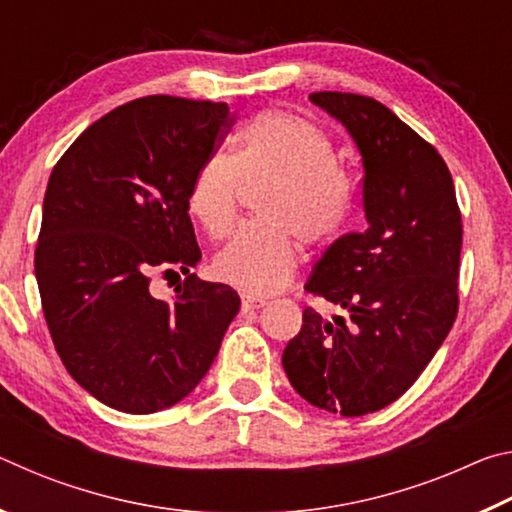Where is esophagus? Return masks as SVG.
I'll return each instance as SVG.
<instances>
[{
  "label": "esophagus",
  "instance_id": "esophagus-1",
  "mask_svg": "<svg viewBox=\"0 0 512 512\" xmlns=\"http://www.w3.org/2000/svg\"><path fill=\"white\" fill-rule=\"evenodd\" d=\"M264 305H266V300H262V298H253V296H241V309H244V311L262 309Z\"/></svg>",
  "mask_w": 512,
  "mask_h": 512
}]
</instances>
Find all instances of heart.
Here are the masks:
<instances>
[{"label":"heart","instance_id":"heart-1","mask_svg":"<svg viewBox=\"0 0 512 512\" xmlns=\"http://www.w3.org/2000/svg\"><path fill=\"white\" fill-rule=\"evenodd\" d=\"M246 183H268L257 198L262 221L241 225L216 253L212 271L248 296L280 291L300 250L325 246L352 212L354 185L329 137L311 121L268 110L246 124L232 151H216L198 167L189 187V212L210 237H225L235 223Z\"/></svg>","mask_w":512,"mask_h":512}]
</instances>
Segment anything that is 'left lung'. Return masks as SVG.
Returning a JSON list of instances; mask_svg holds the SVG:
<instances>
[{
	"label": "left lung",
	"mask_w": 512,
	"mask_h": 512,
	"mask_svg": "<svg viewBox=\"0 0 512 512\" xmlns=\"http://www.w3.org/2000/svg\"><path fill=\"white\" fill-rule=\"evenodd\" d=\"M309 99L357 144L368 230L336 239L305 284L348 318L307 307L282 366L309 404L357 418L409 391L447 339L463 225L445 160L395 112L348 92Z\"/></svg>",
	"instance_id": "1"
}]
</instances>
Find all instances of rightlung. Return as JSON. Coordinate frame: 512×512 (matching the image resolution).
I'll list each match as a JSON object with an SVG mask.
<instances>
[{"mask_svg": "<svg viewBox=\"0 0 512 512\" xmlns=\"http://www.w3.org/2000/svg\"><path fill=\"white\" fill-rule=\"evenodd\" d=\"M228 103L135 99L85 128L51 171L36 246L42 311L60 361L110 409L155 413L194 391L239 311L198 280L189 187L228 126ZM183 272L171 301L148 275Z\"/></svg>", "mask_w": 512, "mask_h": 512, "instance_id": "right-lung-1", "label": "right lung"}]
</instances>
